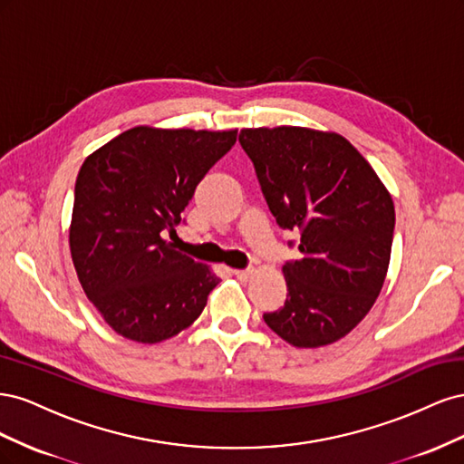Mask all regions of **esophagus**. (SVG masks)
Wrapping results in <instances>:
<instances>
[{
	"instance_id": "1",
	"label": "esophagus",
	"mask_w": 464,
	"mask_h": 464,
	"mask_svg": "<svg viewBox=\"0 0 464 464\" xmlns=\"http://www.w3.org/2000/svg\"><path fill=\"white\" fill-rule=\"evenodd\" d=\"M234 275H236L237 280H242V283H247V280L254 276V271H251V269H237V271H234Z\"/></svg>"
}]
</instances>
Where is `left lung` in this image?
Instances as JSON below:
<instances>
[{"instance_id":"left-lung-1","label":"left lung","mask_w":464,"mask_h":464,"mask_svg":"<svg viewBox=\"0 0 464 464\" xmlns=\"http://www.w3.org/2000/svg\"><path fill=\"white\" fill-rule=\"evenodd\" d=\"M265 201L300 232V259L283 266L286 302L263 319L296 348L341 341L383 288L395 205L370 162L333 131L296 125L240 131Z\"/></svg>"}]
</instances>
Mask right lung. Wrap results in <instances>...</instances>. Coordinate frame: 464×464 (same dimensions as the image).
I'll return each instance as SVG.
<instances>
[{"label":"right lung","instance_id":"obj_1","mask_svg":"<svg viewBox=\"0 0 464 464\" xmlns=\"http://www.w3.org/2000/svg\"><path fill=\"white\" fill-rule=\"evenodd\" d=\"M236 135L137 125L82 162L69 249L87 298L125 339L157 344L176 336L220 283L208 265L174 249L162 234L174 232Z\"/></svg>","mask_w":464,"mask_h":464}]
</instances>
